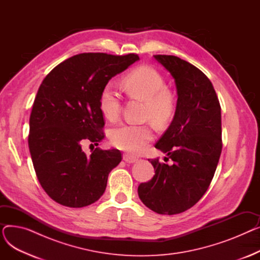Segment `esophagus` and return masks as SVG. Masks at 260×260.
I'll return each mask as SVG.
<instances>
[{
    "instance_id": "esophagus-1",
    "label": "esophagus",
    "mask_w": 260,
    "mask_h": 260,
    "mask_svg": "<svg viewBox=\"0 0 260 260\" xmlns=\"http://www.w3.org/2000/svg\"><path fill=\"white\" fill-rule=\"evenodd\" d=\"M123 160H124L127 163H135L136 161H138L137 158L132 156V155H128V154H125L124 156H123Z\"/></svg>"
}]
</instances>
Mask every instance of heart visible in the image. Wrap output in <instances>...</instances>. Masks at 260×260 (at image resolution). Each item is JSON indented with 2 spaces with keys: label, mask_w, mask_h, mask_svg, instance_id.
<instances>
[{
  "label": "heart",
  "mask_w": 260,
  "mask_h": 260,
  "mask_svg": "<svg viewBox=\"0 0 260 260\" xmlns=\"http://www.w3.org/2000/svg\"><path fill=\"white\" fill-rule=\"evenodd\" d=\"M123 86L129 97L144 101V117L157 125H167L176 112L175 94L166 87L163 76L151 66L135 68L123 79ZM99 108L102 115L111 121L119 117L121 98L112 82L106 83L99 94ZM154 138L148 124H121L109 133L112 144L131 154H139Z\"/></svg>",
  "instance_id": "obj_1"
}]
</instances>
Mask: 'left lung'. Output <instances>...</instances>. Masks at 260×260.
<instances>
[{"mask_svg": "<svg viewBox=\"0 0 260 260\" xmlns=\"http://www.w3.org/2000/svg\"><path fill=\"white\" fill-rule=\"evenodd\" d=\"M154 57L175 79L178 94L171 125L155 144L174 163L148 159L155 175L140 183L138 195L152 211L175 215L195 206L211 184L222 149L221 107L212 82L196 66L175 56Z\"/></svg>", "mask_w": 260, "mask_h": 260, "instance_id": "1", "label": "left lung"}]
</instances>
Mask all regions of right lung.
Listing matches in <instances>:
<instances>
[{
  "label": "right lung",
  "mask_w": 260,
  "mask_h": 260,
  "mask_svg": "<svg viewBox=\"0 0 260 260\" xmlns=\"http://www.w3.org/2000/svg\"><path fill=\"white\" fill-rule=\"evenodd\" d=\"M138 60L136 53H79L54 67L40 85L29 118V152L41 186L62 206L83 208L97 201L109 172L122 160L118 149L97 147L86 155L82 143L103 140L100 91Z\"/></svg>",
  "instance_id": "1"
}]
</instances>
